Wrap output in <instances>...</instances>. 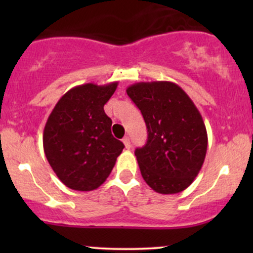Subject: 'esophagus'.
<instances>
[{
	"label": "esophagus",
	"instance_id": "34e87169",
	"mask_svg": "<svg viewBox=\"0 0 253 253\" xmlns=\"http://www.w3.org/2000/svg\"><path fill=\"white\" fill-rule=\"evenodd\" d=\"M123 141H124L125 147H126V149H130V146H132V145H130V141H129L128 136H125V138L123 139Z\"/></svg>",
	"mask_w": 253,
	"mask_h": 253
}]
</instances>
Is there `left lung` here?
<instances>
[{
  "instance_id": "left-lung-1",
  "label": "left lung",
  "mask_w": 253,
  "mask_h": 253,
  "mask_svg": "<svg viewBox=\"0 0 253 253\" xmlns=\"http://www.w3.org/2000/svg\"><path fill=\"white\" fill-rule=\"evenodd\" d=\"M127 95L140 109L147 141L134 155L145 182L159 194L181 193L199 175L208 136L191 98L176 83L140 82Z\"/></svg>"
}]
</instances>
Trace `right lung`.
<instances>
[{
  "label": "right lung",
  "instance_id": "add662e5",
  "mask_svg": "<svg viewBox=\"0 0 253 253\" xmlns=\"http://www.w3.org/2000/svg\"><path fill=\"white\" fill-rule=\"evenodd\" d=\"M118 82L86 83L60 97L43 128L45 156L58 178L78 191L95 190L112 172L124 144L112 134L104 104Z\"/></svg>",
  "mask_w": 253,
  "mask_h": 253
}]
</instances>
